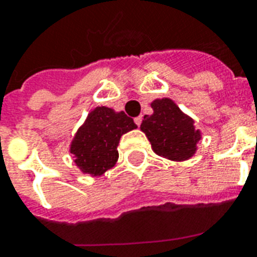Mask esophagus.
<instances>
[{
	"label": "esophagus",
	"instance_id": "34e87169",
	"mask_svg": "<svg viewBox=\"0 0 257 257\" xmlns=\"http://www.w3.org/2000/svg\"><path fill=\"white\" fill-rule=\"evenodd\" d=\"M134 122L137 123V126H141V123H142V116L139 115V116H137V118L134 119Z\"/></svg>",
	"mask_w": 257,
	"mask_h": 257
}]
</instances>
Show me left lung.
I'll return each mask as SVG.
<instances>
[{
  "label": "left lung",
  "instance_id": "left-lung-1",
  "mask_svg": "<svg viewBox=\"0 0 257 257\" xmlns=\"http://www.w3.org/2000/svg\"><path fill=\"white\" fill-rule=\"evenodd\" d=\"M151 108L154 112L145 115L141 130L150 141L154 153L173 161H185L194 156L201 139L194 120L168 97L156 99Z\"/></svg>",
  "mask_w": 257,
  "mask_h": 257
}]
</instances>
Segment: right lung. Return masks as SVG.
Here are the masks:
<instances>
[{
	"instance_id": "1",
	"label": "right lung",
	"mask_w": 257,
	"mask_h": 257,
	"mask_svg": "<svg viewBox=\"0 0 257 257\" xmlns=\"http://www.w3.org/2000/svg\"><path fill=\"white\" fill-rule=\"evenodd\" d=\"M137 128L134 120L123 111L115 112L108 107H96L77 130L71 153L75 164L83 173L101 176L116 164L120 137Z\"/></svg>"
}]
</instances>
